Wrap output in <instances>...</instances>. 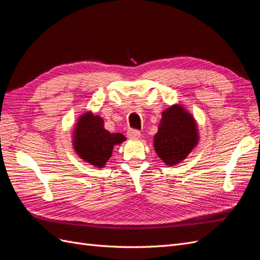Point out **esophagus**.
I'll use <instances>...</instances> for the list:
<instances>
[{
  "instance_id": "34e87169",
  "label": "esophagus",
  "mask_w": 260,
  "mask_h": 260,
  "mask_svg": "<svg viewBox=\"0 0 260 260\" xmlns=\"http://www.w3.org/2000/svg\"><path fill=\"white\" fill-rule=\"evenodd\" d=\"M127 137L129 139H132V140H136V139H139L141 137V133L139 130L137 129H129L127 131Z\"/></svg>"
}]
</instances>
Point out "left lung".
Listing matches in <instances>:
<instances>
[{
  "instance_id": "1",
  "label": "left lung",
  "mask_w": 260,
  "mask_h": 260,
  "mask_svg": "<svg viewBox=\"0 0 260 260\" xmlns=\"http://www.w3.org/2000/svg\"><path fill=\"white\" fill-rule=\"evenodd\" d=\"M199 142L196 122L181 105H172L161 114L154 137L157 155L168 166L183 160Z\"/></svg>"
}]
</instances>
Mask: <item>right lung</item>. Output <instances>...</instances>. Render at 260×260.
<instances>
[{
    "mask_svg": "<svg viewBox=\"0 0 260 260\" xmlns=\"http://www.w3.org/2000/svg\"><path fill=\"white\" fill-rule=\"evenodd\" d=\"M125 138L121 133H111L104 128V121L91 112L83 114L78 120L74 133L76 153L98 168H103L111 158L113 148L121 144Z\"/></svg>",
    "mask_w": 260,
    "mask_h": 260,
    "instance_id": "right-lung-1",
    "label": "right lung"
}]
</instances>
